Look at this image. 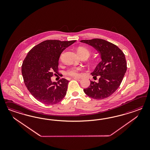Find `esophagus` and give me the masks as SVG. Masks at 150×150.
<instances>
[{"label": "esophagus", "mask_w": 150, "mask_h": 150, "mask_svg": "<svg viewBox=\"0 0 150 150\" xmlns=\"http://www.w3.org/2000/svg\"><path fill=\"white\" fill-rule=\"evenodd\" d=\"M74 79H76V80H79V81H80V80L82 79L81 77H74Z\"/></svg>", "instance_id": "1"}]
</instances>
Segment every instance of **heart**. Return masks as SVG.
<instances>
[{
	"label": "heart",
	"mask_w": 150,
	"mask_h": 150,
	"mask_svg": "<svg viewBox=\"0 0 150 150\" xmlns=\"http://www.w3.org/2000/svg\"><path fill=\"white\" fill-rule=\"evenodd\" d=\"M77 53L80 57H86L88 58L90 55V51L85 47H79L77 48ZM81 70V67H71L69 69L66 71V74L71 76H77L79 74V71Z\"/></svg>",
	"instance_id": "obj_1"
}]
</instances>
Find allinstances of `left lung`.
Here are the masks:
<instances>
[{"label": "left lung", "instance_id": "1", "mask_svg": "<svg viewBox=\"0 0 150 150\" xmlns=\"http://www.w3.org/2000/svg\"><path fill=\"white\" fill-rule=\"evenodd\" d=\"M80 42L93 47L101 59L91 73L93 78L99 76L98 82L90 81V85L83 91L95 100L106 98L118 89L123 80L127 69L125 55L117 45L104 40L95 38Z\"/></svg>", "mask_w": 150, "mask_h": 150}]
</instances>
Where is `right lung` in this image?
Returning a JSON list of instances; mask_svg holds the SVG:
<instances>
[{
	"mask_svg": "<svg viewBox=\"0 0 150 150\" xmlns=\"http://www.w3.org/2000/svg\"><path fill=\"white\" fill-rule=\"evenodd\" d=\"M76 41L47 40L33 47L23 62L21 71L28 90L37 100L46 105L59 103L67 94L69 81L53 82L58 73L60 55Z\"/></svg>",
	"mask_w": 150,
	"mask_h": 150,
	"instance_id": "right-lung-1",
	"label": "right lung"
}]
</instances>
